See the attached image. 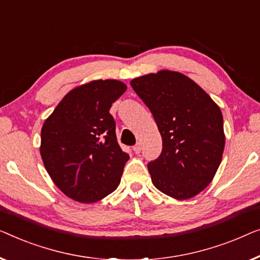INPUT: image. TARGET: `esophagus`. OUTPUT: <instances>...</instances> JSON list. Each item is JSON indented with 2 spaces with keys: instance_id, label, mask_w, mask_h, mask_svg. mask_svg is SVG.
<instances>
[{
  "instance_id": "34e87169",
  "label": "esophagus",
  "mask_w": 260,
  "mask_h": 260,
  "mask_svg": "<svg viewBox=\"0 0 260 260\" xmlns=\"http://www.w3.org/2000/svg\"><path fill=\"white\" fill-rule=\"evenodd\" d=\"M133 151H134V153H135V154H139V153H140V152H141V145H140V144H139V142H138V144H137V145H135V146H134V147H133Z\"/></svg>"
}]
</instances>
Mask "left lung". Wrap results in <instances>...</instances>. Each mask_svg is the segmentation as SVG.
Listing matches in <instances>:
<instances>
[{
  "label": "left lung",
  "mask_w": 260,
  "mask_h": 260,
  "mask_svg": "<svg viewBox=\"0 0 260 260\" xmlns=\"http://www.w3.org/2000/svg\"><path fill=\"white\" fill-rule=\"evenodd\" d=\"M153 114L162 138L158 159L148 162L152 182L178 200L208 186L225 147L222 114L203 88L178 72L160 71L131 81Z\"/></svg>",
  "instance_id": "8db88e82"
}]
</instances>
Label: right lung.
<instances>
[{
	"instance_id": "add662e5",
	"label": "right lung",
	"mask_w": 260,
	"mask_h": 260,
	"mask_svg": "<svg viewBox=\"0 0 260 260\" xmlns=\"http://www.w3.org/2000/svg\"><path fill=\"white\" fill-rule=\"evenodd\" d=\"M118 80L72 89L43 123L40 153L60 191L90 204L115 191L129 155L118 144L112 104L126 92Z\"/></svg>"
}]
</instances>
